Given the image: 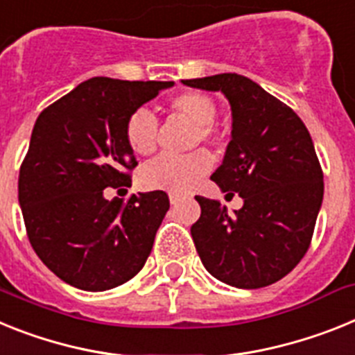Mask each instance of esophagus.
<instances>
[{
	"label": "esophagus",
	"instance_id": "esophagus-1",
	"mask_svg": "<svg viewBox=\"0 0 355 355\" xmlns=\"http://www.w3.org/2000/svg\"><path fill=\"white\" fill-rule=\"evenodd\" d=\"M180 200H182V196H178V195H169V202H171V205H177V203H180Z\"/></svg>",
	"mask_w": 355,
	"mask_h": 355
}]
</instances>
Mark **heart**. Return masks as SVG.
<instances>
[{
	"mask_svg": "<svg viewBox=\"0 0 355 355\" xmlns=\"http://www.w3.org/2000/svg\"><path fill=\"white\" fill-rule=\"evenodd\" d=\"M169 112L193 125L191 146L200 143L214 144L216 132V105L202 92H184L169 101ZM126 144L135 155H150L157 146V121L148 110L139 109L132 114L125 126ZM212 159L207 152L191 153L186 157H159L148 162L139 171L141 187L150 191H169V193H187L196 186V182L209 173Z\"/></svg>",
	"mask_w": 355,
	"mask_h": 355,
	"instance_id": "b5f03b06",
	"label": "heart"
}]
</instances>
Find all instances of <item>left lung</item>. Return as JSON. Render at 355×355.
Returning <instances> with one entry per match:
<instances>
[{
  "label": "left lung",
  "instance_id": "1",
  "mask_svg": "<svg viewBox=\"0 0 355 355\" xmlns=\"http://www.w3.org/2000/svg\"><path fill=\"white\" fill-rule=\"evenodd\" d=\"M221 91L232 110V139L212 180L243 198L227 212L218 200L202 207L191 236L205 270L241 289L286 277L309 248L323 200V173L306 125L288 105L236 73L182 80ZM230 195V193H229Z\"/></svg>",
  "mask_w": 355,
  "mask_h": 355
}]
</instances>
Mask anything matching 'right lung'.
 I'll use <instances>...</instances> for the list:
<instances>
[{"label": "right lung", "mask_w": 355, "mask_h": 355, "mask_svg": "<svg viewBox=\"0 0 355 355\" xmlns=\"http://www.w3.org/2000/svg\"><path fill=\"white\" fill-rule=\"evenodd\" d=\"M173 82L94 76L37 118L19 171L30 245L58 279L84 291L125 284L141 271L169 209L164 191L107 200L137 166L128 118Z\"/></svg>", "instance_id": "add662e5"}]
</instances>
